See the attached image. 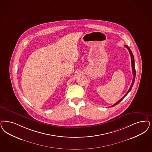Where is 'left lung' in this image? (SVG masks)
<instances>
[{"instance_id": "1", "label": "left lung", "mask_w": 152, "mask_h": 152, "mask_svg": "<svg viewBox=\"0 0 152 152\" xmlns=\"http://www.w3.org/2000/svg\"><path fill=\"white\" fill-rule=\"evenodd\" d=\"M124 47H125L126 48H127V49L129 50V52L130 53V56H131V65H132V73H133V75H134V77H133V79H132V84H131V86H130V89L129 90H128V91L126 93V94L120 100H119L117 102H116L115 104L113 105H112V106H110V107H113V106H115V105L117 104H118L128 94V93L131 91V89H132V86H133V85L134 84V82H135V76H136V71H135V61H134V55H133V54H132V53L131 52V50H130V48L127 45H124Z\"/></svg>"}]
</instances>
